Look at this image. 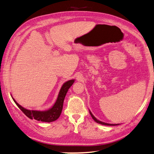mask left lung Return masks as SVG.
<instances>
[{
	"label": "left lung",
	"instance_id": "obj_1",
	"mask_svg": "<svg viewBox=\"0 0 154 154\" xmlns=\"http://www.w3.org/2000/svg\"><path fill=\"white\" fill-rule=\"evenodd\" d=\"M89 112H90V114H91V117H92V119H93L96 123H98L99 124L103 125H108V126H115V125H119V124H109V123H104V122H102V121H99V120L96 119V118L93 115H92V113H91V111Z\"/></svg>",
	"mask_w": 154,
	"mask_h": 154
}]
</instances>
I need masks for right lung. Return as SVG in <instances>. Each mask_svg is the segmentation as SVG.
Here are the masks:
<instances>
[{"instance_id":"right-lung-1","label":"right lung","mask_w":154,"mask_h":154,"mask_svg":"<svg viewBox=\"0 0 154 154\" xmlns=\"http://www.w3.org/2000/svg\"><path fill=\"white\" fill-rule=\"evenodd\" d=\"M75 82L74 79H71L67 81L66 83H64L61 88L59 92V94L57 98L56 101L54 104L48 110L46 111H37V110H29L24 108L23 107L20 106L15 100L13 98V100L16 103L17 107L22 111L23 113L28 117L29 119H35L38 121H42V122H48L51 123L52 121H54L58 119L60 116V114L62 113L63 108V103L64 101V98L66 97L68 89L71 87V86Z\"/></svg>"}]
</instances>
